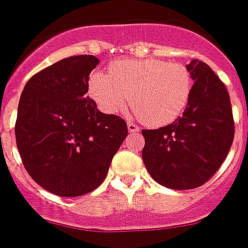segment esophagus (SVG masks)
Returning <instances> with one entry per match:
<instances>
[{"instance_id":"1","label":"esophagus","mask_w":248,"mask_h":248,"mask_svg":"<svg viewBox=\"0 0 248 248\" xmlns=\"http://www.w3.org/2000/svg\"><path fill=\"white\" fill-rule=\"evenodd\" d=\"M128 130H129V133H131V134H138L139 131H140V129H139L135 124H133V123H129Z\"/></svg>"}]
</instances>
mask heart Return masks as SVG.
Instances as JSON below:
<instances>
[{
	"label": "heart",
	"mask_w": 248,
	"mask_h": 248,
	"mask_svg": "<svg viewBox=\"0 0 248 248\" xmlns=\"http://www.w3.org/2000/svg\"><path fill=\"white\" fill-rule=\"evenodd\" d=\"M192 90V75L185 64L155 58L115 61L109 74L96 70L89 78V93L102 112H119L130 96L135 114L151 126L178 119Z\"/></svg>",
	"instance_id": "b5f03b06"
}]
</instances>
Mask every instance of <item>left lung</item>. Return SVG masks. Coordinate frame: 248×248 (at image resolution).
I'll list each match as a JSON object with an SVG mask.
<instances>
[{"label":"left lung","mask_w":248,"mask_h":248,"mask_svg":"<svg viewBox=\"0 0 248 248\" xmlns=\"http://www.w3.org/2000/svg\"><path fill=\"white\" fill-rule=\"evenodd\" d=\"M186 67L193 90L183 115L155 130H142V159L153 180L173 190L203 185L225 161L234 140V119L226 87L201 61Z\"/></svg>","instance_id":"left-lung-1"}]
</instances>
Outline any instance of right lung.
<instances>
[{"mask_svg":"<svg viewBox=\"0 0 248 248\" xmlns=\"http://www.w3.org/2000/svg\"><path fill=\"white\" fill-rule=\"evenodd\" d=\"M100 60L64 58L30 78L16 122V147L29 175L62 197L95 190L128 135L126 123L105 114L86 96Z\"/></svg>","mask_w":248,"mask_h":248,"instance_id":"1","label":"right lung"}]
</instances>
